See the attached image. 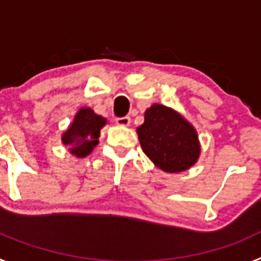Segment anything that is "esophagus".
Here are the masks:
<instances>
[{"label":"esophagus","mask_w":261,"mask_h":261,"mask_svg":"<svg viewBox=\"0 0 261 261\" xmlns=\"http://www.w3.org/2000/svg\"><path fill=\"white\" fill-rule=\"evenodd\" d=\"M115 123H116L119 126H129L130 125V117L128 116L117 117V119L115 120Z\"/></svg>","instance_id":"34e87169"}]
</instances>
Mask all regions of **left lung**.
I'll return each mask as SVG.
<instances>
[{
    "label": "left lung",
    "mask_w": 261,
    "mask_h": 261,
    "mask_svg": "<svg viewBox=\"0 0 261 261\" xmlns=\"http://www.w3.org/2000/svg\"><path fill=\"white\" fill-rule=\"evenodd\" d=\"M144 153L162 171L183 172L199 161L201 145L195 126L177 111L154 103L137 128Z\"/></svg>",
    "instance_id": "obj_1"
}]
</instances>
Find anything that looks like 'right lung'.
I'll return each mask as SVG.
<instances>
[{"label": "right lung", "instance_id": "1", "mask_svg": "<svg viewBox=\"0 0 261 261\" xmlns=\"http://www.w3.org/2000/svg\"><path fill=\"white\" fill-rule=\"evenodd\" d=\"M107 124V119L96 115L91 108L78 110L74 119L61 135L62 144L68 146V151L77 158H85L99 144L100 129Z\"/></svg>", "mask_w": 261, "mask_h": 261}]
</instances>
